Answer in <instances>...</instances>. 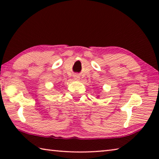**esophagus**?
Instances as JSON below:
<instances>
[{
    "mask_svg": "<svg viewBox=\"0 0 159 159\" xmlns=\"http://www.w3.org/2000/svg\"><path fill=\"white\" fill-rule=\"evenodd\" d=\"M79 79V76H74V79H76V80H78Z\"/></svg>",
    "mask_w": 159,
    "mask_h": 159,
    "instance_id": "obj_1",
    "label": "esophagus"
}]
</instances>
